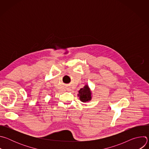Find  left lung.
Instances as JSON below:
<instances>
[{
  "label": "left lung",
  "mask_w": 149,
  "mask_h": 149,
  "mask_svg": "<svg viewBox=\"0 0 149 149\" xmlns=\"http://www.w3.org/2000/svg\"><path fill=\"white\" fill-rule=\"evenodd\" d=\"M91 91L88 86H84L83 88H81L79 91V99L82 102H87L91 100Z\"/></svg>",
  "instance_id": "left-lung-1"
}]
</instances>
